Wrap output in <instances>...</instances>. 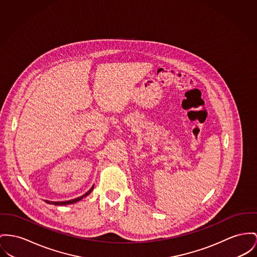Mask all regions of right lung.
Here are the masks:
<instances>
[{
  "label": "right lung",
  "instance_id": "add662e5",
  "mask_svg": "<svg viewBox=\"0 0 257 257\" xmlns=\"http://www.w3.org/2000/svg\"><path fill=\"white\" fill-rule=\"evenodd\" d=\"M94 186V185H93ZM91 187V188L89 189L87 192H86V194H84L83 196H81V197H78V198H76V199H73V200H70V201H64V202H51V201H47L46 200V202L48 203V204H50V205H71V204H74V203H77V202H79V201H81L82 199H84V198H86V196H88L90 193H91V191L93 190L94 187Z\"/></svg>",
  "mask_w": 257,
  "mask_h": 257
}]
</instances>
